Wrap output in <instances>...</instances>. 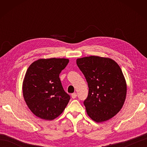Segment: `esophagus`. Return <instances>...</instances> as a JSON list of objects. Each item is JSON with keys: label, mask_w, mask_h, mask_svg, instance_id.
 Wrapping results in <instances>:
<instances>
[{"label": "esophagus", "mask_w": 147, "mask_h": 147, "mask_svg": "<svg viewBox=\"0 0 147 147\" xmlns=\"http://www.w3.org/2000/svg\"><path fill=\"white\" fill-rule=\"evenodd\" d=\"M76 96H77V94L76 93H72V94H71V97L73 98H75Z\"/></svg>", "instance_id": "obj_1"}]
</instances>
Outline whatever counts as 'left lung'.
<instances>
[{
    "instance_id": "obj_1",
    "label": "left lung",
    "mask_w": 147,
    "mask_h": 147,
    "mask_svg": "<svg viewBox=\"0 0 147 147\" xmlns=\"http://www.w3.org/2000/svg\"><path fill=\"white\" fill-rule=\"evenodd\" d=\"M76 64L88 83V95L83 103L89 117L96 123L113 117L126 96V80L119 65L98 56L77 59Z\"/></svg>"
}]
</instances>
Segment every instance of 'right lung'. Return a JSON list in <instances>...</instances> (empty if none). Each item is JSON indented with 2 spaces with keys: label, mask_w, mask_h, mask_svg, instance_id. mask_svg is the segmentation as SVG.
<instances>
[{
  "label": "right lung",
  "mask_w": 147,
  "mask_h": 147,
  "mask_svg": "<svg viewBox=\"0 0 147 147\" xmlns=\"http://www.w3.org/2000/svg\"><path fill=\"white\" fill-rule=\"evenodd\" d=\"M67 59H41L31 64L23 82V96L36 116L51 121L64 111L70 96L65 92L59 74L67 65Z\"/></svg>",
  "instance_id": "1"
}]
</instances>
